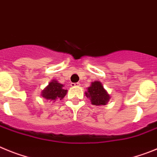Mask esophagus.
<instances>
[{"mask_svg": "<svg viewBox=\"0 0 157 157\" xmlns=\"http://www.w3.org/2000/svg\"><path fill=\"white\" fill-rule=\"evenodd\" d=\"M72 87H80V83H74V84H71Z\"/></svg>", "mask_w": 157, "mask_h": 157, "instance_id": "1", "label": "esophagus"}]
</instances>
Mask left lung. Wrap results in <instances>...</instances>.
<instances>
[{"instance_id":"obj_1","label":"left lung","mask_w":157,"mask_h":157,"mask_svg":"<svg viewBox=\"0 0 157 157\" xmlns=\"http://www.w3.org/2000/svg\"><path fill=\"white\" fill-rule=\"evenodd\" d=\"M85 92L87 98L94 105H105L110 99V95L98 80L92 82Z\"/></svg>"}]
</instances>
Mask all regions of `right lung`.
Masks as SVG:
<instances>
[{"label":"right lung","instance_id":"right-lung-1","mask_svg":"<svg viewBox=\"0 0 157 157\" xmlns=\"http://www.w3.org/2000/svg\"><path fill=\"white\" fill-rule=\"evenodd\" d=\"M64 85L59 83L57 80H53L41 91V96L45 99L56 101L57 99L62 100L67 93V90L64 88Z\"/></svg>","mask_w":157,"mask_h":157}]
</instances>
